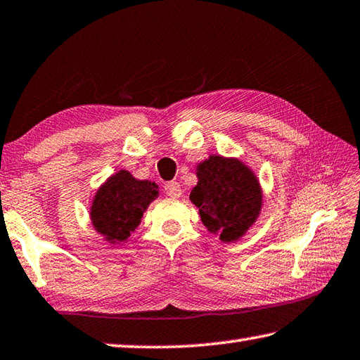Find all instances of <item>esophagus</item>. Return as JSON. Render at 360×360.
<instances>
[{
  "instance_id": "1",
  "label": "esophagus",
  "mask_w": 360,
  "mask_h": 360,
  "mask_svg": "<svg viewBox=\"0 0 360 360\" xmlns=\"http://www.w3.org/2000/svg\"><path fill=\"white\" fill-rule=\"evenodd\" d=\"M165 191H166L169 198H174V199L180 198V194H181L180 183L179 181H167L165 185Z\"/></svg>"
}]
</instances>
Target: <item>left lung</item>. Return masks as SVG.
I'll return each mask as SVG.
<instances>
[{"mask_svg": "<svg viewBox=\"0 0 360 360\" xmlns=\"http://www.w3.org/2000/svg\"><path fill=\"white\" fill-rule=\"evenodd\" d=\"M198 185L189 199L200 219L221 241H236L259 218L262 189L252 171L240 160L210 157L198 166Z\"/></svg>", "mask_w": 360, "mask_h": 360, "instance_id": "left-lung-1", "label": "left lung"}]
</instances>
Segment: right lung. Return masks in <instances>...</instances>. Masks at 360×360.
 Masks as SVG:
<instances>
[{"mask_svg":"<svg viewBox=\"0 0 360 360\" xmlns=\"http://www.w3.org/2000/svg\"><path fill=\"white\" fill-rule=\"evenodd\" d=\"M157 198V183L136 180L128 171H120L96 193L91 207L92 226L112 244L127 241Z\"/></svg>","mask_w":360,"mask_h":360,"instance_id":"add662e5","label":"right lung"}]
</instances>
